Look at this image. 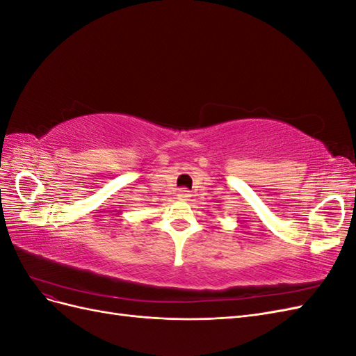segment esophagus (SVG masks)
Returning <instances> with one entry per match:
<instances>
[{"instance_id":"obj_1","label":"esophagus","mask_w":356,"mask_h":356,"mask_svg":"<svg viewBox=\"0 0 356 356\" xmlns=\"http://www.w3.org/2000/svg\"><path fill=\"white\" fill-rule=\"evenodd\" d=\"M178 199L179 200H187L191 195H190V191L187 190V188H181V190H178Z\"/></svg>"}]
</instances>
